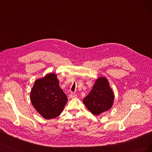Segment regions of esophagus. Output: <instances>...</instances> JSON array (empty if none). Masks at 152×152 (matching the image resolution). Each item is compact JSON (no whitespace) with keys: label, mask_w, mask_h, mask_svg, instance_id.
Returning a JSON list of instances; mask_svg holds the SVG:
<instances>
[{"label":"esophagus","mask_w":152,"mask_h":152,"mask_svg":"<svg viewBox=\"0 0 152 152\" xmlns=\"http://www.w3.org/2000/svg\"><path fill=\"white\" fill-rule=\"evenodd\" d=\"M69 97H70V98H74L76 97V94L75 93H72L69 94Z\"/></svg>","instance_id":"obj_1"}]
</instances>
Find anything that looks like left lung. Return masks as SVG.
<instances>
[{"label":"left lung","instance_id":"1","mask_svg":"<svg viewBox=\"0 0 152 152\" xmlns=\"http://www.w3.org/2000/svg\"><path fill=\"white\" fill-rule=\"evenodd\" d=\"M114 94L108 81L105 77H99L89 94L83 99V103L94 115L111 108L113 103Z\"/></svg>","mask_w":152,"mask_h":152}]
</instances>
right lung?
<instances>
[{
	"mask_svg": "<svg viewBox=\"0 0 152 152\" xmlns=\"http://www.w3.org/2000/svg\"><path fill=\"white\" fill-rule=\"evenodd\" d=\"M30 101L41 116L50 119L61 114L68 98L59 87L56 75L51 73L35 82L31 90Z\"/></svg>",
	"mask_w": 152,
	"mask_h": 152,
	"instance_id": "obj_1",
	"label": "right lung"
}]
</instances>
